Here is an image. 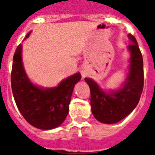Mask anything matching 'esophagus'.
I'll return each mask as SVG.
<instances>
[{
  "label": "esophagus",
  "instance_id": "34e87169",
  "mask_svg": "<svg viewBox=\"0 0 155 155\" xmlns=\"http://www.w3.org/2000/svg\"><path fill=\"white\" fill-rule=\"evenodd\" d=\"M82 77H84V74H82Z\"/></svg>",
  "mask_w": 155,
  "mask_h": 155
}]
</instances>
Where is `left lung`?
<instances>
[{
    "label": "left lung",
    "mask_w": 155,
    "mask_h": 155,
    "mask_svg": "<svg viewBox=\"0 0 155 155\" xmlns=\"http://www.w3.org/2000/svg\"><path fill=\"white\" fill-rule=\"evenodd\" d=\"M133 43L128 48L131 53L130 73L124 87L106 94L90 78H85L91 91V112L97 120L103 124H116L135 109L143 87V64L141 52L135 37L128 35Z\"/></svg>",
    "instance_id": "1"
}]
</instances>
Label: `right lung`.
I'll return each mask as SVG.
<instances>
[{
  "instance_id": "add662e5",
  "label": "right lung",
  "mask_w": 155,
  "mask_h": 155,
  "mask_svg": "<svg viewBox=\"0 0 155 155\" xmlns=\"http://www.w3.org/2000/svg\"><path fill=\"white\" fill-rule=\"evenodd\" d=\"M81 78V75L78 73L63 81L57 87H38L30 81L24 71L21 44L15 52L11 74L14 98L23 117L36 128L50 130L62 124L68 116L74 87Z\"/></svg>"
}]
</instances>
